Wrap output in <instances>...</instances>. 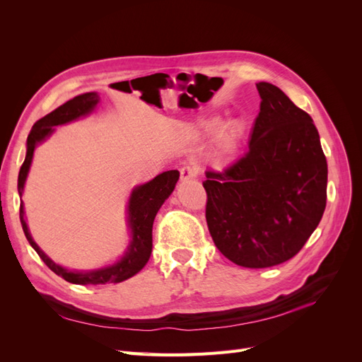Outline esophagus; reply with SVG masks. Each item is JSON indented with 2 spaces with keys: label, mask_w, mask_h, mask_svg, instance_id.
Returning <instances> with one entry per match:
<instances>
[{
  "label": "esophagus",
  "mask_w": 362,
  "mask_h": 362,
  "mask_svg": "<svg viewBox=\"0 0 362 362\" xmlns=\"http://www.w3.org/2000/svg\"><path fill=\"white\" fill-rule=\"evenodd\" d=\"M181 181H190L198 177V170L193 166H184L181 168Z\"/></svg>",
  "instance_id": "esophagus-1"
}]
</instances>
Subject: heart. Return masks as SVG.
Wrapping results in <instances>:
<instances>
[{
	"label": "heart",
	"instance_id": "1",
	"mask_svg": "<svg viewBox=\"0 0 362 362\" xmlns=\"http://www.w3.org/2000/svg\"><path fill=\"white\" fill-rule=\"evenodd\" d=\"M221 127L222 119L218 116H213L201 122V133L211 136L218 133ZM221 131V133L218 134L216 140L217 156L221 158H231L237 152L240 141H242L245 136V124L242 120H231V122H228Z\"/></svg>",
	"mask_w": 362,
	"mask_h": 362
}]
</instances>
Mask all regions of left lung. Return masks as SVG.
<instances>
[{
	"label": "left lung",
	"mask_w": 362,
	"mask_h": 362,
	"mask_svg": "<svg viewBox=\"0 0 362 362\" xmlns=\"http://www.w3.org/2000/svg\"><path fill=\"white\" fill-rule=\"evenodd\" d=\"M259 113L249 151L222 172L206 170L205 217L213 242L235 264L278 266L322 221L327 163L311 116L279 87L257 83Z\"/></svg>",
	"instance_id": "left-lung-1"
}]
</instances>
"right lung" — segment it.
<instances>
[{
    "mask_svg": "<svg viewBox=\"0 0 362 362\" xmlns=\"http://www.w3.org/2000/svg\"><path fill=\"white\" fill-rule=\"evenodd\" d=\"M98 103H100V96H98L96 92H87L75 96L74 100H69L68 103H64L63 105L56 108V110L51 112L45 117L39 119L37 122L33 125L27 139V156L23 166H21L18 177V192L21 198H23L24 184L36 146L40 141L51 136L54 127L72 122L75 119L89 115ZM178 178V170L163 172L149 182L139 185V187H136L133 193H131L128 201V226L131 229V242L125 250L124 257L117 262H115L113 266H107L90 272H76L68 270L56 264V262L48 258V255H45V252L36 245L35 240H33L24 217L23 199H21L19 206L21 225H23L24 234L31 247L37 252V255L42 258V261L64 281H68L71 284H78V286H87V284H93V286H96V284L122 282L131 276H134L148 262L152 252V225H154V218L163 202L166 201L173 192Z\"/></svg>",
    "mask_w": 362,
    "mask_h": 362,
    "instance_id": "obj_1",
    "label": "right lung"
}]
</instances>
